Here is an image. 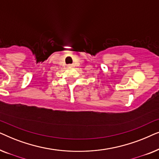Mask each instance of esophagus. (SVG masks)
<instances>
[{
	"mask_svg": "<svg viewBox=\"0 0 159 159\" xmlns=\"http://www.w3.org/2000/svg\"><path fill=\"white\" fill-rule=\"evenodd\" d=\"M69 66H71V65H69Z\"/></svg>",
	"mask_w": 159,
	"mask_h": 159,
	"instance_id": "esophagus-1",
	"label": "esophagus"
}]
</instances>
